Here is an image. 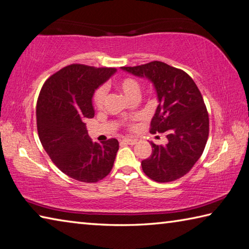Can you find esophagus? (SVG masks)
<instances>
[{"instance_id":"obj_1","label":"esophagus","mask_w":249,"mask_h":249,"mask_svg":"<svg viewBox=\"0 0 249 249\" xmlns=\"http://www.w3.org/2000/svg\"><path fill=\"white\" fill-rule=\"evenodd\" d=\"M121 142L125 143V144H130V145L137 144V140H134V139H122Z\"/></svg>"}]
</instances>
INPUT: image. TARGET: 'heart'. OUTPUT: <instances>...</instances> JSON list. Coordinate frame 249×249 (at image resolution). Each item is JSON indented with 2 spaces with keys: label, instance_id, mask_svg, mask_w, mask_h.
Masks as SVG:
<instances>
[{
  "label": "heart",
  "instance_id": "obj_1",
  "mask_svg": "<svg viewBox=\"0 0 249 249\" xmlns=\"http://www.w3.org/2000/svg\"><path fill=\"white\" fill-rule=\"evenodd\" d=\"M116 87L120 89L129 99H138L141 91V84L133 77H122L116 82ZM105 97H106V89L104 86L98 87L93 95V105L96 108H102Z\"/></svg>",
  "mask_w": 249,
  "mask_h": 249
}]
</instances>
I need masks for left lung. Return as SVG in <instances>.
Listing matches in <instances>:
<instances>
[{
  "label": "left lung",
  "mask_w": 249,
  "mask_h": 249,
  "mask_svg": "<svg viewBox=\"0 0 249 249\" xmlns=\"http://www.w3.org/2000/svg\"><path fill=\"white\" fill-rule=\"evenodd\" d=\"M124 71L153 83L159 106L151 121V133H166L168 142L153 147L142 160L147 177L168 182L186 175L202 155L209 137V115L202 95L193 78L182 70L160 61L122 67Z\"/></svg>",
  "instance_id": "left-lung-1"
}]
</instances>
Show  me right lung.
Here are the masks:
<instances>
[{
  "mask_svg": "<svg viewBox=\"0 0 249 249\" xmlns=\"http://www.w3.org/2000/svg\"><path fill=\"white\" fill-rule=\"evenodd\" d=\"M116 71L71 64L42 85L36 109L39 139L55 166L73 179L99 181L113 166L119 142L116 139L93 142L84 121L94 117L95 90Z\"/></svg>",
  "mask_w": 249,
  "mask_h": 249,
  "instance_id": "obj_1",
  "label": "right lung"
}]
</instances>
